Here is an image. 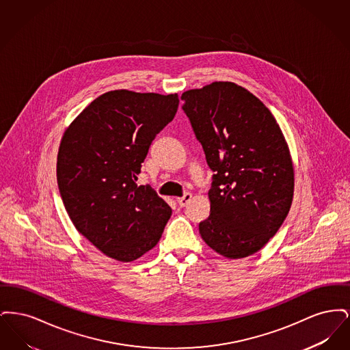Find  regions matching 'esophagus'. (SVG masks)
I'll use <instances>...</instances> for the list:
<instances>
[{
  "label": "esophagus",
  "instance_id": "1",
  "mask_svg": "<svg viewBox=\"0 0 350 350\" xmlns=\"http://www.w3.org/2000/svg\"><path fill=\"white\" fill-rule=\"evenodd\" d=\"M190 200H191V194H190V193H185L183 197L177 198V203H178V206H180V207H185V206H187V204H189Z\"/></svg>",
  "mask_w": 350,
  "mask_h": 350
}]
</instances>
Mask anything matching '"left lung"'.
<instances>
[{
	"instance_id": "8db88e82",
	"label": "left lung",
	"mask_w": 350,
	"mask_h": 350,
	"mask_svg": "<svg viewBox=\"0 0 350 350\" xmlns=\"http://www.w3.org/2000/svg\"><path fill=\"white\" fill-rule=\"evenodd\" d=\"M181 100L214 172L200 236L227 258L248 257L277 233L291 207L294 169L282 131L267 106L236 83H210Z\"/></svg>"
}]
</instances>
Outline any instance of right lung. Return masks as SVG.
I'll return each instance as SVG.
<instances>
[{"mask_svg": "<svg viewBox=\"0 0 350 350\" xmlns=\"http://www.w3.org/2000/svg\"><path fill=\"white\" fill-rule=\"evenodd\" d=\"M178 96L113 90L64 133L57 186L77 231L106 256L130 262L160 240L172 208L136 180L152 142L178 109Z\"/></svg>", "mask_w": 350, "mask_h": 350, "instance_id": "obj_1", "label": "right lung"}]
</instances>
